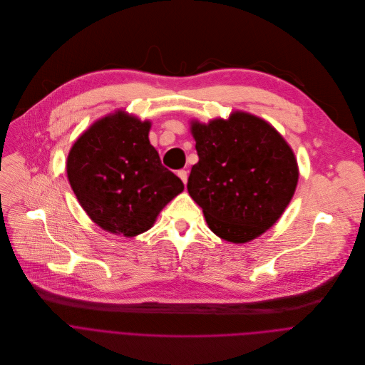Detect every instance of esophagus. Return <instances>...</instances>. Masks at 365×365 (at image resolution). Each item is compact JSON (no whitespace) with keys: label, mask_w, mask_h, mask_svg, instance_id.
Segmentation results:
<instances>
[{"label":"esophagus","mask_w":365,"mask_h":365,"mask_svg":"<svg viewBox=\"0 0 365 365\" xmlns=\"http://www.w3.org/2000/svg\"><path fill=\"white\" fill-rule=\"evenodd\" d=\"M177 174H178V177L181 178V181H182L184 184H187V180H188V173H187L185 170H180Z\"/></svg>","instance_id":"esophagus-1"}]
</instances>
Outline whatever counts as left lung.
<instances>
[{
	"mask_svg": "<svg viewBox=\"0 0 365 365\" xmlns=\"http://www.w3.org/2000/svg\"><path fill=\"white\" fill-rule=\"evenodd\" d=\"M198 163L188 192L211 232L246 243L282 215L298 184V164L286 140L266 120L236 110L227 120L191 122Z\"/></svg>",
	"mask_w": 365,
	"mask_h": 365,
	"instance_id": "1",
	"label": "left lung"
}]
</instances>
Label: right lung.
Here are the masks:
<instances>
[{"instance_id":"1","label":"right lung","mask_w":365,"mask_h":365,"mask_svg":"<svg viewBox=\"0 0 365 365\" xmlns=\"http://www.w3.org/2000/svg\"><path fill=\"white\" fill-rule=\"evenodd\" d=\"M151 122L118 110L96 120L73 143L67 178L92 220L133 237L153 227L160 211L182 190L150 143Z\"/></svg>"}]
</instances>
